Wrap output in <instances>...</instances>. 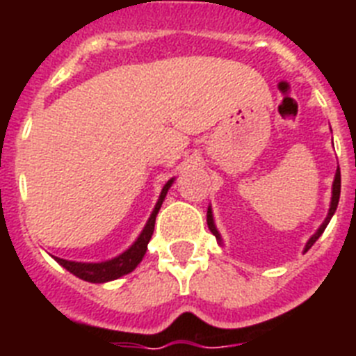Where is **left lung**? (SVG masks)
I'll return each instance as SVG.
<instances>
[{
    "mask_svg": "<svg viewBox=\"0 0 356 356\" xmlns=\"http://www.w3.org/2000/svg\"><path fill=\"white\" fill-rule=\"evenodd\" d=\"M339 197H341V169H337V172H335V178H333V185H332V201H330V210H328V216H326V219L323 221V225L317 228L316 234L312 235V237L308 238V242L305 244V250L303 253H307L310 248L314 246V242L317 241V238L323 235V232H325V228L328 226L330 219L333 217V213H335V210H337V205H339ZM207 225H209V229L212 232L213 235H216L217 242L219 244H222V238H221V234L217 232L216 228V222H213V213H212V207H209V210H207Z\"/></svg>",
    "mask_w": 356,
    "mask_h": 356,
    "instance_id": "obj_1",
    "label": "left lung"
}]
</instances>
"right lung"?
Wrapping results in <instances>:
<instances>
[{"label":"right lung","mask_w":356,"mask_h":356,"mask_svg":"<svg viewBox=\"0 0 356 356\" xmlns=\"http://www.w3.org/2000/svg\"><path fill=\"white\" fill-rule=\"evenodd\" d=\"M172 181H175V178H171L168 184L163 185L159 201H156L155 209L151 212L146 226H144L139 237L135 238V242L127 251H122L121 254H118L114 259L105 260V262H74V260L58 259V257H53V259L60 264L64 269H67L69 273H72L80 280H85V282H90V284H106V282H112V280H118L131 273L135 267L139 266L140 260L144 259V254H146L147 242L151 241V235H153V229H155L156 213H159L163 200L168 196V191L171 188Z\"/></svg>","instance_id":"add662e5"}]
</instances>
